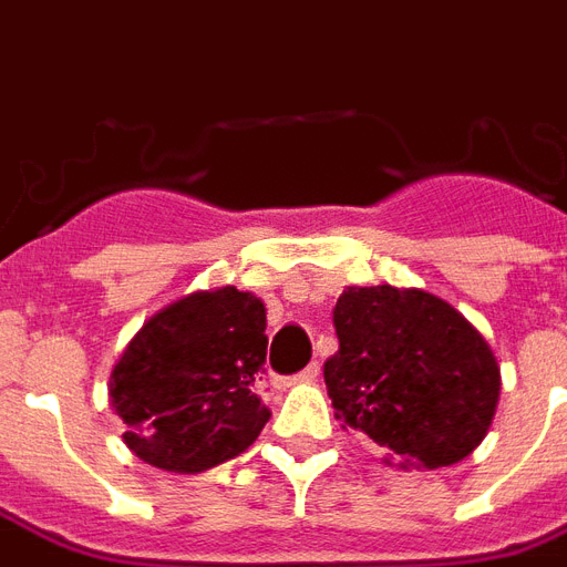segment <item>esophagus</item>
<instances>
[{"instance_id": "esophagus-1", "label": "esophagus", "mask_w": 567, "mask_h": 567, "mask_svg": "<svg viewBox=\"0 0 567 567\" xmlns=\"http://www.w3.org/2000/svg\"><path fill=\"white\" fill-rule=\"evenodd\" d=\"M318 373H320V364L311 362V364H306V368H302V371L291 379V382H311V379H318Z\"/></svg>"}]
</instances>
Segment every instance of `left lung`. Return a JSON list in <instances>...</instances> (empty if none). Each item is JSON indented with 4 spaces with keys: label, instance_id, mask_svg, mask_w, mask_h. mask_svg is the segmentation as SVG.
<instances>
[{
    "label": "left lung",
    "instance_id": "8db88e82",
    "mask_svg": "<svg viewBox=\"0 0 567 567\" xmlns=\"http://www.w3.org/2000/svg\"><path fill=\"white\" fill-rule=\"evenodd\" d=\"M338 353L323 364L338 421L400 465H456L497 412L501 368L471 320L421 288H347L332 311Z\"/></svg>",
    "mask_w": 567,
    "mask_h": 567
}]
</instances>
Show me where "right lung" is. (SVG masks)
Instances as JSON below:
<instances>
[{
    "label": "right lung",
    "mask_w": 567,
    "mask_h": 567,
    "mask_svg": "<svg viewBox=\"0 0 567 567\" xmlns=\"http://www.w3.org/2000/svg\"><path fill=\"white\" fill-rule=\"evenodd\" d=\"M265 329V302L235 285L188 293L146 320L109 382L126 447L173 474L240 456L270 417L256 394Z\"/></svg>",
    "instance_id": "right-lung-1"
}]
</instances>
